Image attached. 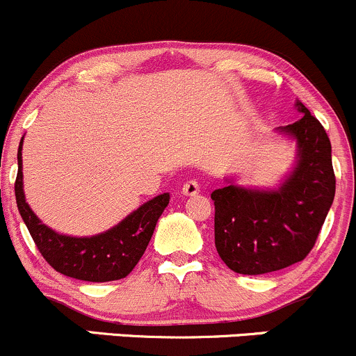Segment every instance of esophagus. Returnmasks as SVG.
<instances>
[{
    "mask_svg": "<svg viewBox=\"0 0 356 356\" xmlns=\"http://www.w3.org/2000/svg\"><path fill=\"white\" fill-rule=\"evenodd\" d=\"M181 192L183 195H186V197H193V195L200 192V185H198V181H195V179H190V181H186L185 185H183Z\"/></svg>",
    "mask_w": 356,
    "mask_h": 356,
    "instance_id": "esophagus-1",
    "label": "esophagus"
}]
</instances>
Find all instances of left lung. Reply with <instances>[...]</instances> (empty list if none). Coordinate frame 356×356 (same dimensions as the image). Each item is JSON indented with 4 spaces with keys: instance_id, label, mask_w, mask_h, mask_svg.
I'll list each match as a JSON object with an SVG mask.
<instances>
[{
    "instance_id": "1",
    "label": "left lung",
    "mask_w": 356,
    "mask_h": 356,
    "mask_svg": "<svg viewBox=\"0 0 356 356\" xmlns=\"http://www.w3.org/2000/svg\"><path fill=\"white\" fill-rule=\"evenodd\" d=\"M302 117L278 132L297 140V163L277 190L229 181L213 190L217 253L236 273L261 275L299 263L314 248L334 198L326 131L300 102Z\"/></svg>"
}]
</instances>
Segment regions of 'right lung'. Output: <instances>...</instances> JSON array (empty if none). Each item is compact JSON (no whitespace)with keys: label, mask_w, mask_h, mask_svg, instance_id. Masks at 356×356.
I'll list each match as a JSON object with an SVG mask.
<instances>
[{"label":"right lung","mask_w":356,"mask_h":356,"mask_svg":"<svg viewBox=\"0 0 356 356\" xmlns=\"http://www.w3.org/2000/svg\"><path fill=\"white\" fill-rule=\"evenodd\" d=\"M22 144L18 146V173L15 197L20 216L45 261L59 273L85 282H112L125 278L139 263L152 238L156 222L170 204V193H163L129 213L115 227L91 238H72L52 231L40 222L25 202Z\"/></svg>","instance_id":"1"}]
</instances>
